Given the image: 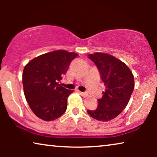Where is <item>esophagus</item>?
I'll return each instance as SVG.
<instances>
[{"mask_svg":"<svg viewBox=\"0 0 157 157\" xmlns=\"http://www.w3.org/2000/svg\"><path fill=\"white\" fill-rule=\"evenodd\" d=\"M79 94H81V96H83V97H86V96H88V94L86 93V92H81V91H79Z\"/></svg>","mask_w":157,"mask_h":157,"instance_id":"esophagus-1","label":"esophagus"}]
</instances>
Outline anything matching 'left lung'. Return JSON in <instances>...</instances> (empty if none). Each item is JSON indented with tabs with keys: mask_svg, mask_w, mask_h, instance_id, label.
Returning <instances> with one entry per match:
<instances>
[{
	"mask_svg": "<svg viewBox=\"0 0 157 157\" xmlns=\"http://www.w3.org/2000/svg\"><path fill=\"white\" fill-rule=\"evenodd\" d=\"M89 58L97 66L106 88L96 109L87 112L98 121H111L127 106L134 89V75L124 62L108 53L96 52Z\"/></svg>",
	"mask_w": 157,
	"mask_h": 157,
	"instance_id": "8db88e82",
	"label": "left lung"
}]
</instances>
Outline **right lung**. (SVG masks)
Returning <instances> with one entry per match:
<instances>
[{"instance_id":"1","label":"right lung","mask_w":157,"mask_h":157,"mask_svg":"<svg viewBox=\"0 0 157 157\" xmlns=\"http://www.w3.org/2000/svg\"><path fill=\"white\" fill-rule=\"evenodd\" d=\"M77 56L67 51H53L34 58L25 65L24 95L32 111L40 119L53 121L65 113L67 98L74 91L61 86L59 82Z\"/></svg>"}]
</instances>
